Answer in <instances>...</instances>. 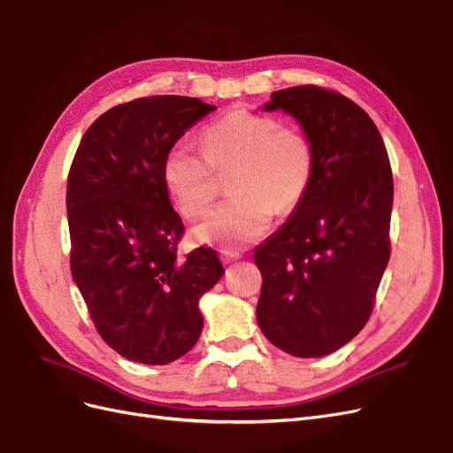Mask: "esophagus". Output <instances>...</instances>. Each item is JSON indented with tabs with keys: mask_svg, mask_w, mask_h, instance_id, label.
Wrapping results in <instances>:
<instances>
[{
	"mask_svg": "<svg viewBox=\"0 0 453 453\" xmlns=\"http://www.w3.org/2000/svg\"><path fill=\"white\" fill-rule=\"evenodd\" d=\"M220 259L227 265V264H231V261L241 259V252H235V250H220Z\"/></svg>",
	"mask_w": 453,
	"mask_h": 453,
	"instance_id": "1",
	"label": "esophagus"
}]
</instances>
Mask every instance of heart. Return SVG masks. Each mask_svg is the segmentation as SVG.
<instances>
[{
    "instance_id": "heart-1",
    "label": "heart",
    "mask_w": 453,
    "mask_h": 453,
    "mask_svg": "<svg viewBox=\"0 0 453 453\" xmlns=\"http://www.w3.org/2000/svg\"><path fill=\"white\" fill-rule=\"evenodd\" d=\"M214 170L231 171L227 194L192 229L199 244L224 250L257 241L273 212L286 214L303 201L314 174V149L303 131L250 111H231L203 131V152L186 141L167 150L162 177L177 211L194 220L216 196Z\"/></svg>"
}]
</instances>
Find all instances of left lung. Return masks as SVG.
I'll use <instances>...</instances> for the list:
<instances>
[{
    "instance_id": "8db88e82",
    "label": "left lung",
    "mask_w": 453,
    "mask_h": 453,
    "mask_svg": "<svg viewBox=\"0 0 453 453\" xmlns=\"http://www.w3.org/2000/svg\"><path fill=\"white\" fill-rule=\"evenodd\" d=\"M261 111L294 116L312 142L314 174L286 224L254 250L257 326L286 354L324 357L367 324L389 261L388 152L367 112L319 86L273 92Z\"/></svg>"
}]
</instances>
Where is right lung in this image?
<instances>
[{"mask_svg":"<svg viewBox=\"0 0 453 453\" xmlns=\"http://www.w3.org/2000/svg\"><path fill=\"white\" fill-rule=\"evenodd\" d=\"M216 107L154 96L86 131L67 179L71 274L96 329L122 357L167 365L197 342L201 297L222 279L212 248L177 254L184 231L162 177L167 150Z\"/></svg>","mask_w":453,"mask_h":453,"instance_id":"add662e5","label":"right lung"}]
</instances>
